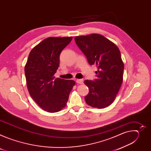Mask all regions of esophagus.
<instances>
[{
    "instance_id": "obj_1",
    "label": "esophagus",
    "mask_w": 151,
    "mask_h": 151,
    "mask_svg": "<svg viewBox=\"0 0 151 151\" xmlns=\"http://www.w3.org/2000/svg\"><path fill=\"white\" fill-rule=\"evenodd\" d=\"M76 82L79 84H82V83H83V79H76Z\"/></svg>"
}]
</instances>
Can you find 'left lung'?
<instances>
[{
	"mask_svg": "<svg viewBox=\"0 0 151 151\" xmlns=\"http://www.w3.org/2000/svg\"><path fill=\"white\" fill-rule=\"evenodd\" d=\"M75 40L90 65L95 64L97 69L94 81H84L89 89L85 102L104 108L114 102L123 82L124 64L120 51L114 43L97 33L76 36Z\"/></svg>",
	"mask_w": 151,
	"mask_h": 151,
	"instance_id": "8db88e82",
	"label": "left lung"
}]
</instances>
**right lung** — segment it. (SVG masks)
Listing matches in <instances>:
<instances>
[{"label": "right lung", "instance_id": "1", "mask_svg": "<svg viewBox=\"0 0 151 151\" xmlns=\"http://www.w3.org/2000/svg\"><path fill=\"white\" fill-rule=\"evenodd\" d=\"M72 37H49L30 51L24 68L27 87L35 101L47 112L54 113L66 106L75 82L55 78L60 54Z\"/></svg>", "mask_w": 151, "mask_h": 151}]
</instances>
